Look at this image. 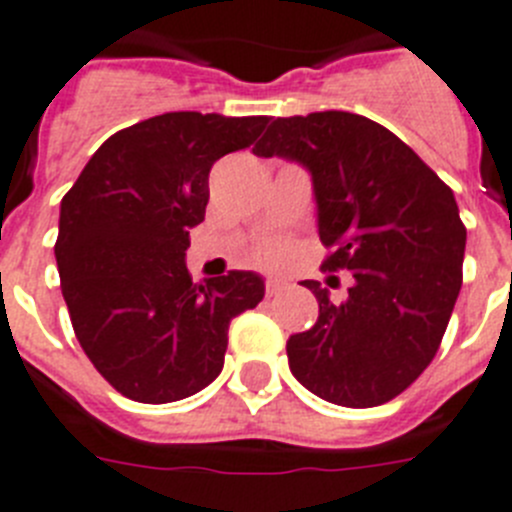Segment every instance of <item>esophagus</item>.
<instances>
[{"label":"esophagus","instance_id":"1","mask_svg":"<svg viewBox=\"0 0 512 512\" xmlns=\"http://www.w3.org/2000/svg\"><path fill=\"white\" fill-rule=\"evenodd\" d=\"M282 292V282L279 279H266V298H274Z\"/></svg>","mask_w":512,"mask_h":512}]
</instances>
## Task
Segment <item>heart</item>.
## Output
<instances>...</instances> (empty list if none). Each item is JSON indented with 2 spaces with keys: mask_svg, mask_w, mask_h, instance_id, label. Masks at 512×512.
I'll list each match as a JSON object with an SVG mask.
<instances>
[{
  "mask_svg": "<svg viewBox=\"0 0 512 512\" xmlns=\"http://www.w3.org/2000/svg\"><path fill=\"white\" fill-rule=\"evenodd\" d=\"M292 248L287 246L285 240H272V243H264V246L256 251V261L264 266H282L290 259Z\"/></svg>",
  "mask_w": 512,
  "mask_h": 512,
  "instance_id": "1",
  "label": "heart"
}]
</instances>
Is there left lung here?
Masks as SVG:
<instances>
[{"label":"left lung","mask_w":512,"mask_h":512,"mask_svg":"<svg viewBox=\"0 0 512 512\" xmlns=\"http://www.w3.org/2000/svg\"><path fill=\"white\" fill-rule=\"evenodd\" d=\"M253 155L308 168L331 251L321 269L355 277L336 305L303 282L318 321L287 342L292 375L331 404H386L430 365L451 321L466 248L456 196L409 144L357 113L272 119Z\"/></svg>","instance_id":"8db88e82"}]
</instances>
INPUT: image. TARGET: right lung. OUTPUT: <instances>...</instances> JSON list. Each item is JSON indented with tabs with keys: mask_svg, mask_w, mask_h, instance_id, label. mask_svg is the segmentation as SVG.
Here are the masks:
<instances>
[{
	"mask_svg": "<svg viewBox=\"0 0 512 512\" xmlns=\"http://www.w3.org/2000/svg\"><path fill=\"white\" fill-rule=\"evenodd\" d=\"M266 116L176 111L116 131L61 199L56 266L77 342L126 399L168 404L225 365L227 326L264 298L253 272L194 285L189 230L209 170L251 147Z\"/></svg>",
	"mask_w": 512,
	"mask_h": 512,
	"instance_id": "right-lung-1",
	"label": "right lung"
}]
</instances>
